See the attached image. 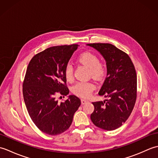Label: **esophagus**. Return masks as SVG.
<instances>
[{
    "label": "esophagus",
    "mask_w": 158,
    "mask_h": 158,
    "mask_svg": "<svg viewBox=\"0 0 158 158\" xmlns=\"http://www.w3.org/2000/svg\"><path fill=\"white\" fill-rule=\"evenodd\" d=\"M89 101L88 100H86V99H83V98H82L81 99V103L83 104V105H84V104H85V103H87V102H88Z\"/></svg>",
    "instance_id": "esophagus-1"
}]
</instances>
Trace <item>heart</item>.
<instances>
[{
	"label": "heart",
	"instance_id": "1",
	"mask_svg": "<svg viewBox=\"0 0 158 158\" xmlns=\"http://www.w3.org/2000/svg\"><path fill=\"white\" fill-rule=\"evenodd\" d=\"M78 61L81 64L88 67L89 70V76L96 80H101L105 75V68L94 53L85 52L79 56ZM65 78L68 81L73 80V68L70 64H68L64 70ZM96 88V85L91 81L78 82L72 88L74 94L81 98H88Z\"/></svg>",
	"mask_w": 158,
	"mask_h": 158
}]
</instances>
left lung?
Wrapping results in <instances>:
<instances>
[{"mask_svg": "<svg viewBox=\"0 0 158 158\" xmlns=\"http://www.w3.org/2000/svg\"><path fill=\"white\" fill-rule=\"evenodd\" d=\"M106 60L107 75L98 94L107 97L104 101L92 102L93 123L105 130H113L128 119L135 106L136 73L129 56L109 43H89Z\"/></svg>", "mask_w": 158, "mask_h": 158, "instance_id": "left-lung-1", "label": "left lung"}]
</instances>
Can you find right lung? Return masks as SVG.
<instances>
[{
	"mask_svg": "<svg viewBox=\"0 0 158 158\" xmlns=\"http://www.w3.org/2000/svg\"><path fill=\"white\" fill-rule=\"evenodd\" d=\"M79 45L51 47L30 61L23 82V100L36 126L47 135H60L69 128L81 100L70 95L59 103L58 94L67 96L64 70ZM61 97V96H60Z\"/></svg>",
	"mask_w": 158,
	"mask_h": 158,
	"instance_id": "add662e5",
	"label": "right lung"
}]
</instances>
